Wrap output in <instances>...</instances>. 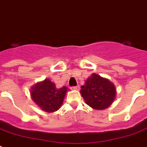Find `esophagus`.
I'll use <instances>...</instances> for the list:
<instances>
[{
  "label": "esophagus",
  "mask_w": 147,
  "mask_h": 147,
  "mask_svg": "<svg viewBox=\"0 0 147 147\" xmlns=\"http://www.w3.org/2000/svg\"><path fill=\"white\" fill-rule=\"evenodd\" d=\"M79 85H77V86H72L71 87V90H79Z\"/></svg>",
  "instance_id": "1"
}]
</instances>
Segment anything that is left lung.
Wrapping results in <instances>:
<instances>
[{
	"mask_svg": "<svg viewBox=\"0 0 147 147\" xmlns=\"http://www.w3.org/2000/svg\"><path fill=\"white\" fill-rule=\"evenodd\" d=\"M80 92L88 106L100 110L113 103L116 89L110 81L94 73L87 79Z\"/></svg>",
	"mask_w": 147,
	"mask_h": 147,
	"instance_id": "8db88e82",
	"label": "left lung"
}]
</instances>
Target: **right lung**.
I'll list each match as a JSON object with an SVG mask.
<instances>
[{"label":"right lung","instance_id":"obj_1","mask_svg":"<svg viewBox=\"0 0 147 147\" xmlns=\"http://www.w3.org/2000/svg\"><path fill=\"white\" fill-rule=\"evenodd\" d=\"M67 90L68 88L65 86L57 88L55 84L47 78L32 87L31 96L33 101L42 110L52 113L60 108Z\"/></svg>","mask_w":147,"mask_h":147}]
</instances>
